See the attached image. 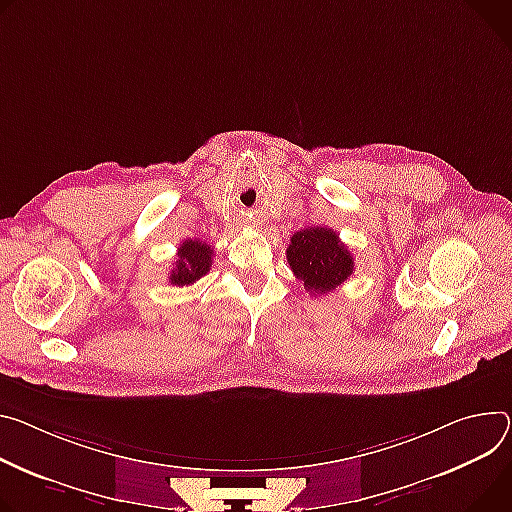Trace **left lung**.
<instances>
[{"label":"left lung","instance_id":"left-lung-1","mask_svg":"<svg viewBox=\"0 0 512 512\" xmlns=\"http://www.w3.org/2000/svg\"><path fill=\"white\" fill-rule=\"evenodd\" d=\"M286 255L296 280L314 296L329 294L353 273V255L337 232L327 226H308L294 232Z\"/></svg>","mask_w":512,"mask_h":512}]
</instances>
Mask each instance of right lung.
<instances>
[{"mask_svg":"<svg viewBox=\"0 0 512 512\" xmlns=\"http://www.w3.org/2000/svg\"><path fill=\"white\" fill-rule=\"evenodd\" d=\"M212 249L202 241H183L177 249V261L169 273L173 286H190L204 277L212 267Z\"/></svg>","mask_w":512,"mask_h":512,"instance_id":"1","label":"right lung"}]
</instances>
